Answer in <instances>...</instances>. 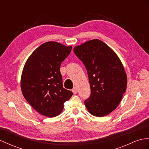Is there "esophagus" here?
<instances>
[{"label":"esophagus","mask_w":149,"mask_h":149,"mask_svg":"<svg viewBox=\"0 0 149 149\" xmlns=\"http://www.w3.org/2000/svg\"><path fill=\"white\" fill-rule=\"evenodd\" d=\"M72 92H73V93H74V94H76L77 93V92H78V90H77V87H73V88H72Z\"/></svg>","instance_id":"esophagus-1"}]
</instances>
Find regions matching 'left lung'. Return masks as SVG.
Instances as JSON below:
<instances>
[{"instance_id":"8db88e82","label":"left lung","mask_w":149,"mask_h":149,"mask_svg":"<svg viewBox=\"0 0 149 149\" xmlns=\"http://www.w3.org/2000/svg\"><path fill=\"white\" fill-rule=\"evenodd\" d=\"M86 69L91 89L85 105L90 114L103 117L120 103L127 86V76L121 60L106 43L93 39L74 47Z\"/></svg>"}]
</instances>
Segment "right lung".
Masks as SVG:
<instances>
[{
  "label": "right lung",
  "instance_id": "right-lung-1",
  "mask_svg": "<svg viewBox=\"0 0 149 149\" xmlns=\"http://www.w3.org/2000/svg\"><path fill=\"white\" fill-rule=\"evenodd\" d=\"M72 46L47 42L36 49L25 63L21 88L27 102L40 114L49 118L62 112L64 103L72 92L63 88L60 66Z\"/></svg>",
  "mask_w": 149,
  "mask_h": 149
}]
</instances>
